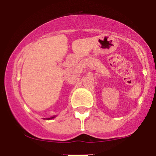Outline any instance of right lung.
Here are the masks:
<instances>
[{"label":"right lung","instance_id":"right-lung-1","mask_svg":"<svg viewBox=\"0 0 156 156\" xmlns=\"http://www.w3.org/2000/svg\"><path fill=\"white\" fill-rule=\"evenodd\" d=\"M55 117H51V118H48V119H53V118H54Z\"/></svg>","mask_w":156,"mask_h":156}]
</instances>
